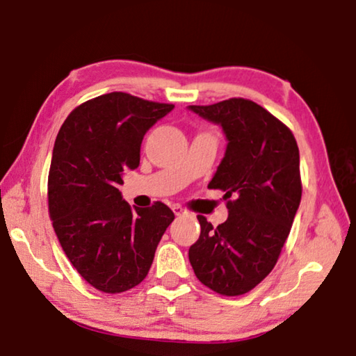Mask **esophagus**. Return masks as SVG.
Listing matches in <instances>:
<instances>
[{
  "mask_svg": "<svg viewBox=\"0 0 356 356\" xmlns=\"http://www.w3.org/2000/svg\"><path fill=\"white\" fill-rule=\"evenodd\" d=\"M172 211H174V214H176V216H185V214H188L187 209L180 207V204H174Z\"/></svg>",
  "mask_w": 356,
  "mask_h": 356,
  "instance_id": "obj_1",
  "label": "esophagus"
}]
</instances>
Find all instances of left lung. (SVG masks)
I'll list each match as a JSON object with an SVG mask.
<instances>
[{"label":"left lung","mask_w":356,"mask_h":356,"mask_svg":"<svg viewBox=\"0 0 356 356\" xmlns=\"http://www.w3.org/2000/svg\"><path fill=\"white\" fill-rule=\"evenodd\" d=\"M222 127L227 148L208 184L222 190L229 218L202 232L188 250L195 276L216 293L235 297L257 287L276 266L300 200V153L292 130L252 99L188 106Z\"/></svg>","instance_id":"1"}]
</instances>
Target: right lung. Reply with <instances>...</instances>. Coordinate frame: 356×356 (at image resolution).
<instances>
[{
    "instance_id": "add662e5",
    "label": "right lung",
    "mask_w": 356,
    "mask_h": 356,
    "mask_svg": "<svg viewBox=\"0 0 356 356\" xmlns=\"http://www.w3.org/2000/svg\"><path fill=\"white\" fill-rule=\"evenodd\" d=\"M172 108L113 92L80 104L59 129L49 218L69 261L99 292L121 293L142 282L174 221L164 203L132 209L119 192L122 172L138 168L143 135Z\"/></svg>"
}]
</instances>
